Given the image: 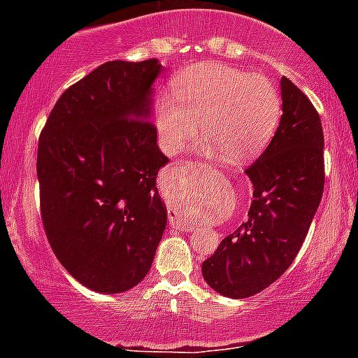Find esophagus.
<instances>
[{
    "instance_id": "34e87169",
    "label": "esophagus",
    "mask_w": 358,
    "mask_h": 358,
    "mask_svg": "<svg viewBox=\"0 0 358 358\" xmlns=\"http://www.w3.org/2000/svg\"><path fill=\"white\" fill-rule=\"evenodd\" d=\"M177 164H179V166H185V169H189V170L206 169V164L202 163V161L181 159V161H177ZM172 222H173V218H172ZM177 227H179V229H181V231H189V229H192V226H188V224H179V222H177Z\"/></svg>"
}]
</instances>
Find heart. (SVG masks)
<instances>
[{
    "label": "heart",
    "mask_w": 358,
    "mask_h": 358,
    "mask_svg": "<svg viewBox=\"0 0 358 358\" xmlns=\"http://www.w3.org/2000/svg\"><path fill=\"white\" fill-rule=\"evenodd\" d=\"M173 96L161 98L156 125L164 148L181 150L197 134V122L208 154L248 161L271 143L280 127L283 100L265 75H249L226 64H199L173 84Z\"/></svg>",
    "instance_id": "b5f03b06"
}]
</instances>
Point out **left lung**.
<instances>
[{
	"label": "left lung",
	"mask_w": 358,
	"mask_h": 358,
	"mask_svg": "<svg viewBox=\"0 0 358 358\" xmlns=\"http://www.w3.org/2000/svg\"><path fill=\"white\" fill-rule=\"evenodd\" d=\"M281 98L276 134L245 169L255 188L249 218L202 264L208 285L235 299L262 292L290 267L324 189L319 113L287 77L281 78Z\"/></svg>",
	"instance_id": "8db88e82"
}]
</instances>
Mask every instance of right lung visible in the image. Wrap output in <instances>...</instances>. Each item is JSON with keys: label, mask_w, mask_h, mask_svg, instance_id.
Here are the masks:
<instances>
[{"label": "right lung", "mask_w": 358, "mask_h": 358, "mask_svg": "<svg viewBox=\"0 0 358 358\" xmlns=\"http://www.w3.org/2000/svg\"><path fill=\"white\" fill-rule=\"evenodd\" d=\"M157 59L113 61L61 94L39 136L41 217L57 260L94 292L138 285L166 226L150 122Z\"/></svg>", "instance_id": "1"}]
</instances>
